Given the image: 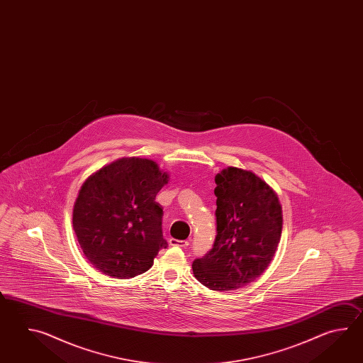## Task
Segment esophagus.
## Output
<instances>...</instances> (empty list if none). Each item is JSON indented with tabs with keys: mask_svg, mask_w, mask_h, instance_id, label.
<instances>
[{
	"mask_svg": "<svg viewBox=\"0 0 363 363\" xmlns=\"http://www.w3.org/2000/svg\"><path fill=\"white\" fill-rule=\"evenodd\" d=\"M170 245H172V247H186L189 245V242L186 240L170 239Z\"/></svg>",
	"mask_w": 363,
	"mask_h": 363,
	"instance_id": "obj_1",
	"label": "esophagus"
}]
</instances>
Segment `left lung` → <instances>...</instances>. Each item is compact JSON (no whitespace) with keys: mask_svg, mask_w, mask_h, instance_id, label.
Segmentation results:
<instances>
[{"mask_svg":"<svg viewBox=\"0 0 363 363\" xmlns=\"http://www.w3.org/2000/svg\"><path fill=\"white\" fill-rule=\"evenodd\" d=\"M216 184V242L192 269L201 284L224 292L250 284L270 266L283 211L277 192L252 171L227 167Z\"/></svg>","mask_w":363,"mask_h":363,"instance_id":"left-lung-1","label":"left lung"}]
</instances>
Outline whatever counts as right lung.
<instances>
[{"mask_svg": "<svg viewBox=\"0 0 363 363\" xmlns=\"http://www.w3.org/2000/svg\"><path fill=\"white\" fill-rule=\"evenodd\" d=\"M170 175L140 157L116 160L85 179L72 210V227L85 258L110 278L149 270L167 247L157 193Z\"/></svg>", "mask_w": 363, "mask_h": 363, "instance_id": "right-lung-1", "label": "right lung"}]
</instances>
